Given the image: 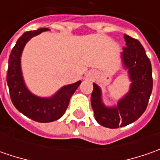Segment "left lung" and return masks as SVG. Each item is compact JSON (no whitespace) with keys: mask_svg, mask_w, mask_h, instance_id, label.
<instances>
[{"mask_svg":"<svg viewBox=\"0 0 160 160\" xmlns=\"http://www.w3.org/2000/svg\"><path fill=\"white\" fill-rule=\"evenodd\" d=\"M126 47L121 52L122 64L131 81L128 92L117 105L108 107L102 102V90L93 83L91 96L96 121L108 128H118L132 124L145 111L152 92V69L150 58L138 40L124 34Z\"/></svg>","mask_w":160,"mask_h":160,"instance_id":"8db88e82","label":"left lung"}]
</instances>
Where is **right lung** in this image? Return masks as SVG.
I'll list each match as a JSON object with an SVG mask.
<instances>
[{
    "label": "right lung",
    "instance_id": "1",
    "mask_svg": "<svg viewBox=\"0 0 160 160\" xmlns=\"http://www.w3.org/2000/svg\"><path fill=\"white\" fill-rule=\"evenodd\" d=\"M48 30V28H40L22 34L9 55L7 74V83L13 105L26 117L40 123L53 122L60 118L68 108L71 96L81 83V81H78L65 85L55 94L47 98L34 95L27 87L21 70V55L24 47L32 37Z\"/></svg>",
    "mask_w": 160,
    "mask_h": 160
}]
</instances>
